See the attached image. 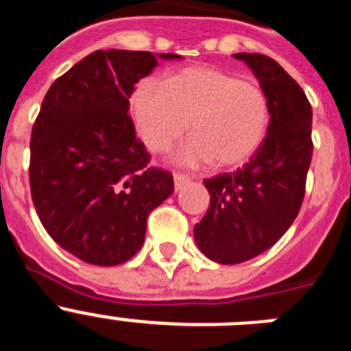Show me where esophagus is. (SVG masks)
<instances>
[{"label":"esophagus","mask_w":351,"mask_h":351,"mask_svg":"<svg viewBox=\"0 0 351 351\" xmlns=\"http://www.w3.org/2000/svg\"><path fill=\"white\" fill-rule=\"evenodd\" d=\"M190 181H191L190 176H184V173H179V172L173 173V188H176V191H181Z\"/></svg>","instance_id":"esophagus-1"}]
</instances>
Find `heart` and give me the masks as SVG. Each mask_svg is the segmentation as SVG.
I'll list each match as a JSON object with an SVG mask.
<instances>
[{"instance_id":"b5f03b06","label":"heart","mask_w":351,"mask_h":351,"mask_svg":"<svg viewBox=\"0 0 351 351\" xmlns=\"http://www.w3.org/2000/svg\"><path fill=\"white\" fill-rule=\"evenodd\" d=\"M138 132L151 151H165L191 123L190 142L176 160L182 165L213 161L214 167L243 165L262 145L269 128V104L258 84L228 71L191 66L167 86L142 80L133 95Z\"/></svg>"}]
</instances>
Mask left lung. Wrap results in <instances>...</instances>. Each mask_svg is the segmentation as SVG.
Wrapping results in <instances>:
<instances>
[{
    "instance_id": "8db88e82",
    "label": "left lung",
    "mask_w": 351,
    "mask_h": 351,
    "mask_svg": "<svg viewBox=\"0 0 351 351\" xmlns=\"http://www.w3.org/2000/svg\"><path fill=\"white\" fill-rule=\"evenodd\" d=\"M258 79L269 104L267 137L234 173L204 181L210 206L193 228L207 258L246 262L280 241L299 214L311 163L313 110L302 88L269 56L239 52Z\"/></svg>"
}]
</instances>
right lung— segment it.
Returning <instances> with one entry per match:
<instances>
[{"instance_id":"right-lung-1","label":"right lung","mask_w":351,"mask_h":351,"mask_svg":"<svg viewBox=\"0 0 351 351\" xmlns=\"http://www.w3.org/2000/svg\"><path fill=\"white\" fill-rule=\"evenodd\" d=\"M179 54L96 51L56 79L31 133L29 184L40 221L63 250L119 265L144 244L147 216L172 195V173L149 167L135 135V84Z\"/></svg>"}]
</instances>
